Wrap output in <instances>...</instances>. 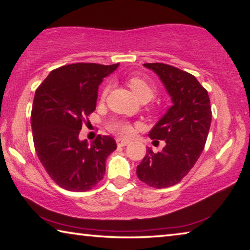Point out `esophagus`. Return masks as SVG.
Listing matches in <instances>:
<instances>
[{
    "mask_svg": "<svg viewBox=\"0 0 250 250\" xmlns=\"http://www.w3.org/2000/svg\"><path fill=\"white\" fill-rule=\"evenodd\" d=\"M128 141H125V139H122V138H117L116 139V144H117V146H120V147H124V146H126V145H128Z\"/></svg>",
    "mask_w": 250,
    "mask_h": 250,
    "instance_id": "esophagus-1",
    "label": "esophagus"
}]
</instances>
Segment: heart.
<instances>
[{
  "instance_id": "b5f03b06",
  "label": "heart",
  "mask_w": 250,
  "mask_h": 250,
  "mask_svg": "<svg viewBox=\"0 0 250 250\" xmlns=\"http://www.w3.org/2000/svg\"><path fill=\"white\" fill-rule=\"evenodd\" d=\"M128 86L130 90L134 92V94L137 96V98L142 101V102H148L155 96L156 89L155 86L150 84L149 82L145 80L144 78L133 76L128 79ZM108 86H105L102 91V99L105 98V95L107 93ZM108 128L111 132L114 134L120 135V136H129L133 132L132 126H130L129 123L125 121H115L112 122L109 124Z\"/></svg>"
}]
</instances>
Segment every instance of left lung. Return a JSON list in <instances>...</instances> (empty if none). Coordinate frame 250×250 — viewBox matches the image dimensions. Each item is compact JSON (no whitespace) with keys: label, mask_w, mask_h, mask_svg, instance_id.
Returning a JSON list of instances; mask_svg holds the SVG:
<instances>
[{"label":"left lung","mask_w":250,"mask_h":250,"mask_svg":"<svg viewBox=\"0 0 250 250\" xmlns=\"http://www.w3.org/2000/svg\"><path fill=\"white\" fill-rule=\"evenodd\" d=\"M154 71L171 96L172 106L149 132L151 139L165 141L161 152L150 148L137 166V177L163 189L177 185L202 154L212 121L208 91L192 74L166 63H144Z\"/></svg>","instance_id":"left-lung-1"}]
</instances>
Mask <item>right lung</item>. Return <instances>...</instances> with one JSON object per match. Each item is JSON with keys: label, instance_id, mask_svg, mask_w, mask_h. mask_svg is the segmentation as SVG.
Returning <instances> with one entry per match:
<instances>
[{"label": "right lung", "instance_id": "1", "mask_svg": "<svg viewBox=\"0 0 250 250\" xmlns=\"http://www.w3.org/2000/svg\"><path fill=\"white\" fill-rule=\"evenodd\" d=\"M118 64L71 63L52 70L34 96L32 129L38 159L49 177L68 191L84 192L102 180L105 161L116 149L111 136L90 145L79 134L95 111L98 90Z\"/></svg>", "mask_w": 250, "mask_h": 250}]
</instances>
